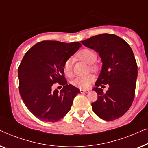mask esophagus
<instances>
[{"instance_id": "esophagus-1", "label": "esophagus", "mask_w": 148, "mask_h": 148, "mask_svg": "<svg viewBox=\"0 0 148 148\" xmlns=\"http://www.w3.org/2000/svg\"><path fill=\"white\" fill-rule=\"evenodd\" d=\"M80 92L81 93H84V92H89V90H84V89H80Z\"/></svg>"}]
</instances>
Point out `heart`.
I'll use <instances>...</instances> for the list:
<instances>
[{"label": "heart", "instance_id": "obj_1", "mask_svg": "<svg viewBox=\"0 0 148 148\" xmlns=\"http://www.w3.org/2000/svg\"><path fill=\"white\" fill-rule=\"evenodd\" d=\"M75 58L80 60L81 61L85 62L86 64H90V68L92 71L96 72L98 70V66L93 64L97 60V54L90 49H82L78 51L75 54ZM62 70L64 74L66 76H70L72 71V60L68 59L64 62L62 66ZM94 76L89 74L82 77H77L72 82V84L74 86L80 89H87L90 86L91 82L94 80Z\"/></svg>", "mask_w": 148, "mask_h": 148}]
</instances>
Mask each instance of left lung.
<instances>
[{"label": "left lung", "mask_w": 148, "mask_h": 148, "mask_svg": "<svg viewBox=\"0 0 148 148\" xmlns=\"http://www.w3.org/2000/svg\"><path fill=\"white\" fill-rule=\"evenodd\" d=\"M81 43L99 53L103 62L101 72L93 89L98 94L92 103L93 111L110 121L121 117L132 105L136 92L137 65L130 45L117 35L103 33ZM109 85L106 93L99 88Z\"/></svg>", "instance_id": "1"}]
</instances>
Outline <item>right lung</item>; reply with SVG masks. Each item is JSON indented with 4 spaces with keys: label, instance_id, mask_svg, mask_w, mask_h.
Listing matches in <instances>:
<instances>
[{
    "label": "right lung",
    "instance_id": "1",
    "mask_svg": "<svg viewBox=\"0 0 148 148\" xmlns=\"http://www.w3.org/2000/svg\"><path fill=\"white\" fill-rule=\"evenodd\" d=\"M81 43L43 41L25 54L18 68L21 99L33 115L45 122H57L71 109L80 90L67 84L62 66L76 52ZM63 85L59 92L52 90L53 84Z\"/></svg>",
    "mask_w": 148,
    "mask_h": 148
}]
</instances>
